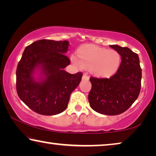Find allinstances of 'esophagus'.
<instances>
[{
    "mask_svg": "<svg viewBox=\"0 0 156 156\" xmlns=\"http://www.w3.org/2000/svg\"><path fill=\"white\" fill-rule=\"evenodd\" d=\"M89 79V76L87 75V74H84L83 76V80H88Z\"/></svg>",
    "mask_w": 156,
    "mask_h": 156,
    "instance_id": "34e87169",
    "label": "esophagus"
}]
</instances>
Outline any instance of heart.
<instances>
[{
  "instance_id": "1",
  "label": "heart",
  "mask_w": 156,
  "mask_h": 156,
  "mask_svg": "<svg viewBox=\"0 0 156 156\" xmlns=\"http://www.w3.org/2000/svg\"><path fill=\"white\" fill-rule=\"evenodd\" d=\"M73 65L89 69L98 77H110L118 72L121 63L120 53L115 49H107L94 44H85L78 50V57H71Z\"/></svg>"
}]
</instances>
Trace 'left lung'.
Segmentation results:
<instances>
[{"mask_svg":"<svg viewBox=\"0 0 156 156\" xmlns=\"http://www.w3.org/2000/svg\"><path fill=\"white\" fill-rule=\"evenodd\" d=\"M120 53L122 62L118 72L109 78L91 77L90 107L101 114L115 115L126 112L139 96L142 69L138 55L128 47L110 45Z\"/></svg>","mask_w":156,"mask_h":156,"instance_id":"1","label":"left lung"}]
</instances>
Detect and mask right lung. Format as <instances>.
Here are the masks:
<instances>
[{
	"label": "right lung",
	"mask_w": 156,
	"mask_h": 156,
	"mask_svg": "<svg viewBox=\"0 0 156 156\" xmlns=\"http://www.w3.org/2000/svg\"><path fill=\"white\" fill-rule=\"evenodd\" d=\"M67 41H37L26 47L16 69V91L20 99L37 113L53 115L67 107L70 95L78 86L83 73L75 74L65 72L70 64L65 54ZM41 69L45 76L40 81L33 76L35 69Z\"/></svg>",
	"instance_id": "add662e5"
}]
</instances>
